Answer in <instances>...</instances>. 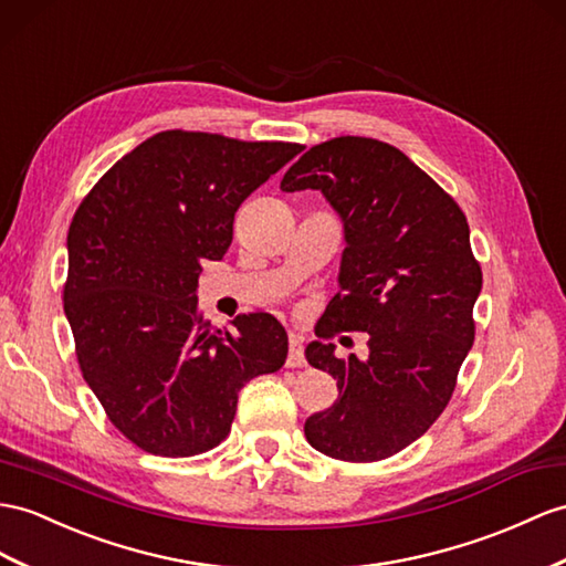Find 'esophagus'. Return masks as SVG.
I'll return each mask as SVG.
<instances>
[{"instance_id": "1", "label": "esophagus", "mask_w": 566, "mask_h": 566, "mask_svg": "<svg viewBox=\"0 0 566 566\" xmlns=\"http://www.w3.org/2000/svg\"><path fill=\"white\" fill-rule=\"evenodd\" d=\"M286 366H289V368H301V366H306V356H303V344H301V337H296V335L289 337V356H286Z\"/></svg>"}]
</instances>
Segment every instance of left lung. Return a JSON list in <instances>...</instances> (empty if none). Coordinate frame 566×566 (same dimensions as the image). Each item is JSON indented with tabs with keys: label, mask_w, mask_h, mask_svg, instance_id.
Instances as JSON below:
<instances>
[{
	"label": "left lung",
	"mask_w": 566,
	"mask_h": 566,
	"mask_svg": "<svg viewBox=\"0 0 566 566\" xmlns=\"http://www.w3.org/2000/svg\"><path fill=\"white\" fill-rule=\"evenodd\" d=\"M280 188L321 191L344 224L339 294L315 335L368 332L366 360L337 358L335 344L306 346L308 364L339 387L303 426L306 440L342 461L392 457L438 421L471 352L483 272L467 217L421 167L375 138L313 145Z\"/></svg>",
	"instance_id": "8db88e82"
}]
</instances>
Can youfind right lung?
Instances as JSON below:
<instances>
[{
	"mask_svg": "<svg viewBox=\"0 0 566 566\" xmlns=\"http://www.w3.org/2000/svg\"><path fill=\"white\" fill-rule=\"evenodd\" d=\"M298 143L163 132L124 155L69 227L64 313L85 382L124 438L159 457L220 444L239 389L284 366L289 339L268 313L237 335L198 311L202 260H222L241 202Z\"/></svg>",
	"mask_w": 566,
	"mask_h": 566,
	"instance_id": "obj_1",
	"label": "right lung"
}]
</instances>
